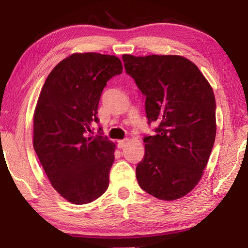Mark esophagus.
Listing matches in <instances>:
<instances>
[{"label": "esophagus", "mask_w": 248, "mask_h": 248, "mask_svg": "<svg viewBox=\"0 0 248 248\" xmlns=\"http://www.w3.org/2000/svg\"><path fill=\"white\" fill-rule=\"evenodd\" d=\"M128 144V140H118V148H124V147Z\"/></svg>", "instance_id": "obj_1"}]
</instances>
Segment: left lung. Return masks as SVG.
I'll list each match as a JSON object with an SVG mask.
<instances>
[{
	"instance_id": "left-lung-1",
	"label": "left lung",
	"mask_w": 248,
	"mask_h": 248,
	"mask_svg": "<svg viewBox=\"0 0 248 248\" xmlns=\"http://www.w3.org/2000/svg\"><path fill=\"white\" fill-rule=\"evenodd\" d=\"M128 75L145 94L148 124H159L144 138L145 155L136 178L157 199L176 200L197 186L217 135L215 97L193 62L180 55L124 54Z\"/></svg>"
}]
</instances>
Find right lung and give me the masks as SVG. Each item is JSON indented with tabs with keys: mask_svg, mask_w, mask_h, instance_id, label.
Here are the masks:
<instances>
[{
	"mask_svg": "<svg viewBox=\"0 0 248 248\" xmlns=\"http://www.w3.org/2000/svg\"><path fill=\"white\" fill-rule=\"evenodd\" d=\"M123 72L115 55L73 53L46 78L34 112L33 146L52 186L75 204L89 203L108 187L116 144L88 136L110 78Z\"/></svg>",
	"mask_w": 248,
	"mask_h": 248,
	"instance_id": "add662e5",
	"label": "right lung"
}]
</instances>
